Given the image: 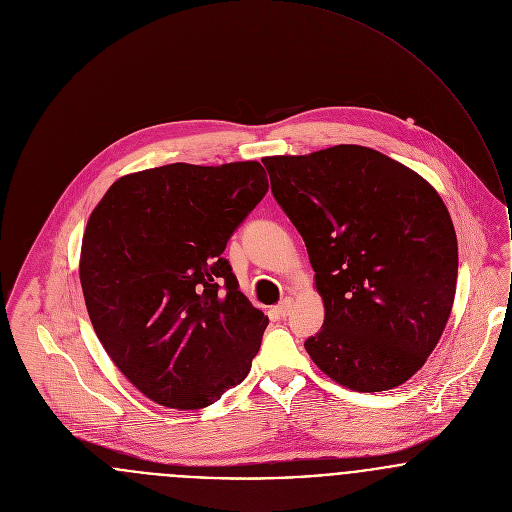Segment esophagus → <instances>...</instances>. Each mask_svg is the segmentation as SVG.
<instances>
[{"label":"esophagus","instance_id":"1","mask_svg":"<svg viewBox=\"0 0 512 512\" xmlns=\"http://www.w3.org/2000/svg\"><path fill=\"white\" fill-rule=\"evenodd\" d=\"M280 318H286L290 312H292V300L290 298H286V300H282L278 306H276V310H274Z\"/></svg>","mask_w":512,"mask_h":512}]
</instances>
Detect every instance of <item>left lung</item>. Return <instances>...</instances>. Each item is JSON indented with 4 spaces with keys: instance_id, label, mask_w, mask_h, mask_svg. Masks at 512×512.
<instances>
[{
    "instance_id": "left-lung-1",
    "label": "left lung",
    "mask_w": 512,
    "mask_h": 512,
    "mask_svg": "<svg viewBox=\"0 0 512 512\" xmlns=\"http://www.w3.org/2000/svg\"><path fill=\"white\" fill-rule=\"evenodd\" d=\"M262 163L326 306L306 351L353 391L405 383L435 349L455 300L457 236L441 196L417 172L357 145Z\"/></svg>"
}]
</instances>
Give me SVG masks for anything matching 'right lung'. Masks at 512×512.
Masks as SVG:
<instances>
[{
  "instance_id": "obj_1",
  "label": "right lung",
  "mask_w": 512,
  "mask_h": 512,
  "mask_svg": "<svg viewBox=\"0 0 512 512\" xmlns=\"http://www.w3.org/2000/svg\"><path fill=\"white\" fill-rule=\"evenodd\" d=\"M268 192L260 163L119 178L93 210L81 288L109 357L149 399L200 409L244 381L268 318L222 256Z\"/></svg>"
}]
</instances>
